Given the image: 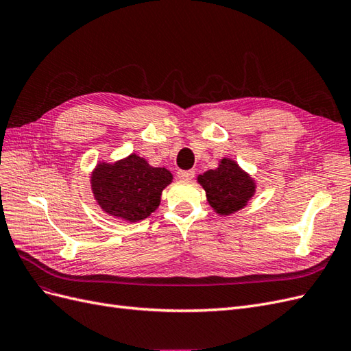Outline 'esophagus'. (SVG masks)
<instances>
[{
  "label": "esophagus",
  "instance_id": "obj_1",
  "mask_svg": "<svg viewBox=\"0 0 351 351\" xmlns=\"http://www.w3.org/2000/svg\"><path fill=\"white\" fill-rule=\"evenodd\" d=\"M177 176L182 180H192L195 177V171H192V169H178Z\"/></svg>",
  "mask_w": 351,
  "mask_h": 351
}]
</instances>
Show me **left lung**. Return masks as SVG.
Segmentation results:
<instances>
[{
    "label": "left lung",
    "instance_id": "8db88e82",
    "mask_svg": "<svg viewBox=\"0 0 351 351\" xmlns=\"http://www.w3.org/2000/svg\"><path fill=\"white\" fill-rule=\"evenodd\" d=\"M197 180L205 189L210 206L221 215H230L241 209L254 193L252 178L227 158L222 159L217 169H209Z\"/></svg>",
    "mask_w": 351,
    "mask_h": 351
}]
</instances>
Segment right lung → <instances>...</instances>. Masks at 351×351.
Returning a JSON list of instances; mask_svg holds the SVG:
<instances>
[{
  "label": "right lung",
  "instance_id": "right-lung-1",
  "mask_svg": "<svg viewBox=\"0 0 351 351\" xmlns=\"http://www.w3.org/2000/svg\"><path fill=\"white\" fill-rule=\"evenodd\" d=\"M171 180L168 169L154 168L133 154L112 165L99 164L92 174V190L107 214L136 222L159 206L162 190Z\"/></svg>",
  "mask_w": 351,
  "mask_h": 351
}]
</instances>
